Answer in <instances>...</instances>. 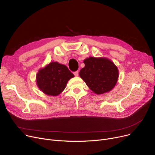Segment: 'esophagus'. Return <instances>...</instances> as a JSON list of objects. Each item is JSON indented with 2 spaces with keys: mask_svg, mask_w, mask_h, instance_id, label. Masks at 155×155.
Returning <instances> with one entry per match:
<instances>
[{
  "mask_svg": "<svg viewBox=\"0 0 155 155\" xmlns=\"http://www.w3.org/2000/svg\"><path fill=\"white\" fill-rule=\"evenodd\" d=\"M74 74L75 76H78V74H79V72H78V71H75V72H74Z\"/></svg>",
  "mask_w": 155,
  "mask_h": 155,
  "instance_id": "1",
  "label": "esophagus"
}]
</instances>
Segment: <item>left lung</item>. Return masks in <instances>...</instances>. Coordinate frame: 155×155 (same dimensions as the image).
Returning a JSON list of instances; mask_svg holds the SVG:
<instances>
[{"label":"left lung","instance_id":"8db88e82","mask_svg":"<svg viewBox=\"0 0 155 155\" xmlns=\"http://www.w3.org/2000/svg\"><path fill=\"white\" fill-rule=\"evenodd\" d=\"M84 68L79 76L95 93L103 94L112 90L115 86L119 71L115 64L105 58L90 57L84 61Z\"/></svg>","mask_w":155,"mask_h":155}]
</instances>
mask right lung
Segmentation results:
<instances>
[{"label":"right lung","mask_w":155,"mask_h":155,"mask_svg":"<svg viewBox=\"0 0 155 155\" xmlns=\"http://www.w3.org/2000/svg\"><path fill=\"white\" fill-rule=\"evenodd\" d=\"M74 76L67 66L53 62L38 71L36 82L44 93L57 96L63 91L68 81Z\"/></svg>","instance_id":"obj_1"}]
</instances>
